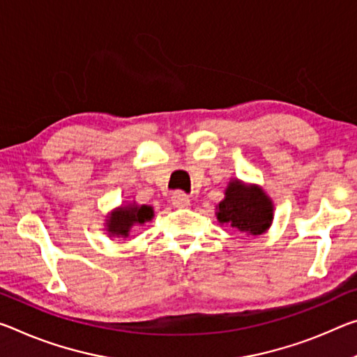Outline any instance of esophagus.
Returning <instances> with one entry per match:
<instances>
[{
    "mask_svg": "<svg viewBox=\"0 0 357 357\" xmlns=\"http://www.w3.org/2000/svg\"><path fill=\"white\" fill-rule=\"evenodd\" d=\"M172 202L176 208H188L190 205L189 195L184 194V192H174L172 197Z\"/></svg>",
    "mask_w": 357,
    "mask_h": 357,
    "instance_id": "esophagus-1",
    "label": "esophagus"
}]
</instances>
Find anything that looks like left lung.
Here are the masks:
<instances>
[{
    "label": "left lung",
    "mask_w": 357,
    "mask_h": 357,
    "mask_svg": "<svg viewBox=\"0 0 357 357\" xmlns=\"http://www.w3.org/2000/svg\"><path fill=\"white\" fill-rule=\"evenodd\" d=\"M275 206L260 185L230 178L224 190V199L216 206L220 225H227L243 236H259L270 229Z\"/></svg>",
    "instance_id": "1"
}]
</instances>
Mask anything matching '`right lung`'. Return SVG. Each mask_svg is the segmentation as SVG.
<instances>
[{"label":"right lung","instance_id":"right-lung-1","mask_svg":"<svg viewBox=\"0 0 357 357\" xmlns=\"http://www.w3.org/2000/svg\"><path fill=\"white\" fill-rule=\"evenodd\" d=\"M152 219H154V208L151 205H138L137 202L122 203L106 216L105 230L109 236L127 238L133 225H144Z\"/></svg>","mask_w":357,"mask_h":357}]
</instances>
